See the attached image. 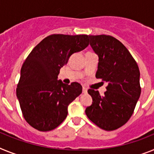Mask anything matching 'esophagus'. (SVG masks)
Here are the masks:
<instances>
[{"mask_svg": "<svg viewBox=\"0 0 154 154\" xmlns=\"http://www.w3.org/2000/svg\"><path fill=\"white\" fill-rule=\"evenodd\" d=\"M82 91H83V93H84V94H86L87 92H88V88H85V87H83Z\"/></svg>", "mask_w": 154, "mask_h": 154, "instance_id": "obj_1", "label": "esophagus"}]
</instances>
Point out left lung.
Listing matches in <instances>:
<instances>
[{"mask_svg": "<svg viewBox=\"0 0 154 154\" xmlns=\"http://www.w3.org/2000/svg\"><path fill=\"white\" fill-rule=\"evenodd\" d=\"M89 38L98 57L95 77L108 82V86L103 96L97 91H88L92 104L85 113L101 129L115 130L130 119L140 98V69L129 50L116 38L105 35Z\"/></svg>", "mask_w": 154, "mask_h": 154, "instance_id": "1", "label": "left lung"}]
</instances>
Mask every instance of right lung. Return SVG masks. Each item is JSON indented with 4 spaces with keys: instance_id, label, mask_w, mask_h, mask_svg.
Listing matches in <instances>:
<instances>
[{
    "instance_id": "right-lung-1",
    "label": "right lung",
    "mask_w": 154,
    "mask_h": 154,
    "mask_svg": "<svg viewBox=\"0 0 154 154\" xmlns=\"http://www.w3.org/2000/svg\"><path fill=\"white\" fill-rule=\"evenodd\" d=\"M87 35H52L42 40L24 62L16 94L25 119L42 132L60 125L68 105L82 93V86L58 80L60 69L72 54L89 45Z\"/></svg>"
}]
</instances>
